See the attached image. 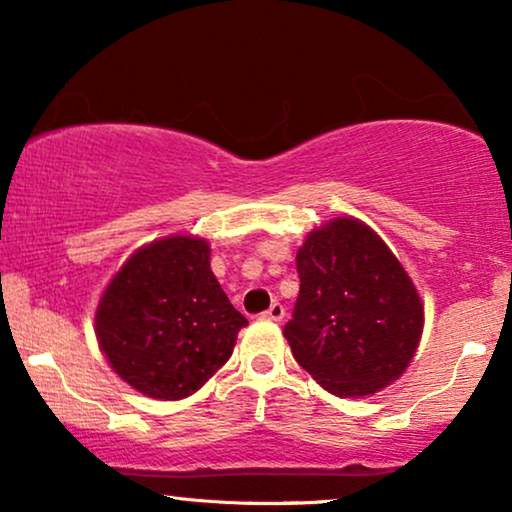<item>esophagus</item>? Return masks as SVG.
I'll list each match as a JSON object with an SVG mask.
<instances>
[{"label":"esophagus","instance_id":"1","mask_svg":"<svg viewBox=\"0 0 512 512\" xmlns=\"http://www.w3.org/2000/svg\"><path fill=\"white\" fill-rule=\"evenodd\" d=\"M263 317L268 319V321H282V319H284V305L272 303V305L268 307V312H263Z\"/></svg>","mask_w":512,"mask_h":512}]
</instances>
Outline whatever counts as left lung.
Masks as SVG:
<instances>
[{"label": "left lung", "mask_w": 512, "mask_h": 512, "mask_svg": "<svg viewBox=\"0 0 512 512\" xmlns=\"http://www.w3.org/2000/svg\"><path fill=\"white\" fill-rule=\"evenodd\" d=\"M300 293L284 326L296 361L340 398H366L410 366L424 303L401 261L354 216L314 228L296 254Z\"/></svg>", "instance_id": "obj_1"}]
</instances>
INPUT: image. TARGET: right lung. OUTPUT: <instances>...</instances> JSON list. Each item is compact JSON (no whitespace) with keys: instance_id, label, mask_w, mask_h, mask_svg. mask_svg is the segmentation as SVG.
I'll use <instances>...</instances> for the list:
<instances>
[{"instance_id":"right-lung-1","label":"right lung","mask_w":512,"mask_h":512,"mask_svg":"<svg viewBox=\"0 0 512 512\" xmlns=\"http://www.w3.org/2000/svg\"><path fill=\"white\" fill-rule=\"evenodd\" d=\"M209 242L167 235L130 254L104 286L95 338L114 373L158 401L191 396L233 354L247 319L209 268Z\"/></svg>"}]
</instances>
